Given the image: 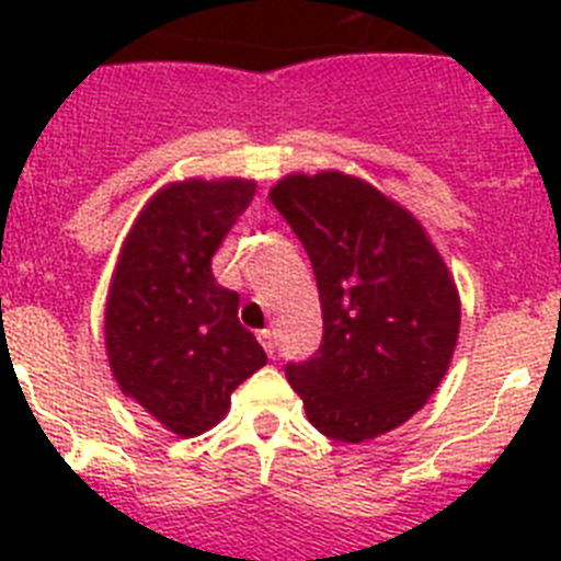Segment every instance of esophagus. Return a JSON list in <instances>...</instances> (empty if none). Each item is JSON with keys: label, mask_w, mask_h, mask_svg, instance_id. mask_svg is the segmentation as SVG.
<instances>
[{"label": "esophagus", "mask_w": 561, "mask_h": 561, "mask_svg": "<svg viewBox=\"0 0 561 561\" xmlns=\"http://www.w3.org/2000/svg\"><path fill=\"white\" fill-rule=\"evenodd\" d=\"M257 340H261V345H264V351L266 354H275V334H272L270 329H264L261 331V334H257Z\"/></svg>", "instance_id": "obj_1"}]
</instances>
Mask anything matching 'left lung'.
Segmentation results:
<instances>
[{"instance_id":"left-lung-1","label":"left lung","mask_w":561,"mask_h":561,"mask_svg":"<svg viewBox=\"0 0 561 561\" xmlns=\"http://www.w3.org/2000/svg\"><path fill=\"white\" fill-rule=\"evenodd\" d=\"M270 199L309 255L323 309L320 348L286 362V379L329 438L390 433L453 359L460 304L447 264L404 207L345 173H295Z\"/></svg>"}]
</instances>
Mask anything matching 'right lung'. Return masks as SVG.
Instances as JSON below:
<instances>
[{
	"mask_svg": "<svg viewBox=\"0 0 561 561\" xmlns=\"http://www.w3.org/2000/svg\"><path fill=\"white\" fill-rule=\"evenodd\" d=\"M255 182L187 180L140 213L121 252L106 304V351L126 396L176 435L219 424L230 393L266 365L238 323V291L210 270Z\"/></svg>",
	"mask_w": 561,
	"mask_h": 561,
	"instance_id": "right-lung-1",
	"label": "right lung"
}]
</instances>
